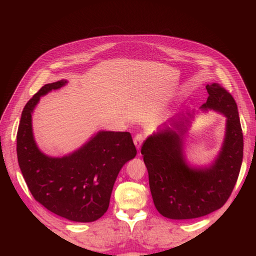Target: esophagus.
Here are the masks:
<instances>
[{
  "label": "esophagus",
  "mask_w": 256,
  "mask_h": 256,
  "mask_svg": "<svg viewBox=\"0 0 256 256\" xmlns=\"http://www.w3.org/2000/svg\"><path fill=\"white\" fill-rule=\"evenodd\" d=\"M143 141H144V136H143V134H138L134 136V145H136V150H141L142 144H143Z\"/></svg>",
  "instance_id": "1"
}]
</instances>
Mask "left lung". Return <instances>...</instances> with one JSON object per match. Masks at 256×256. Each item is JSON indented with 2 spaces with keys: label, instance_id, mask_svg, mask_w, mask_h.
Masks as SVG:
<instances>
[{
  "label": "left lung",
  "instance_id": "obj_1",
  "mask_svg": "<svg viewBox=\"0 0 256 256\" xmlns=\"http://www.w3.org/2000/svg\"><path fill=\"white\" fill-rule=\"evenodd\" d=\"M206 90L209 96L200 109L226 118L221 150L210 164L194 166L186 158L184 138L198 113L194 111L172 118L142 146L154 204L168 219H196L221 208L242 168L244 136L236 102L219 84H207Z\"/></svg>",
  "mask_w": 256,
  "mask_h": 256
}]
</instances>
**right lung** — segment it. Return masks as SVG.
Wrapping results in <instances>:
<instances>
[{
    "mask_svg": "<svg viewBox=\"0 0 256 256\" xmlns=\"http://www.w3.org/2000/svg\"><path fill=\"white\" fill-rule=\"evenodd\" d=\"M67 83L44 85L26 104L17 132L18 162L37 202L69 221L92 222L108 210L116 178L136 150L129 132L100 130L63 157L42 152L33 134V111L40 97Z\"/></svg>",
    "mask_w": 256,
    "mask_h": 256,
    "instance_id": "right-lung-1",
    "label": "right lung"
}]
</instances>
